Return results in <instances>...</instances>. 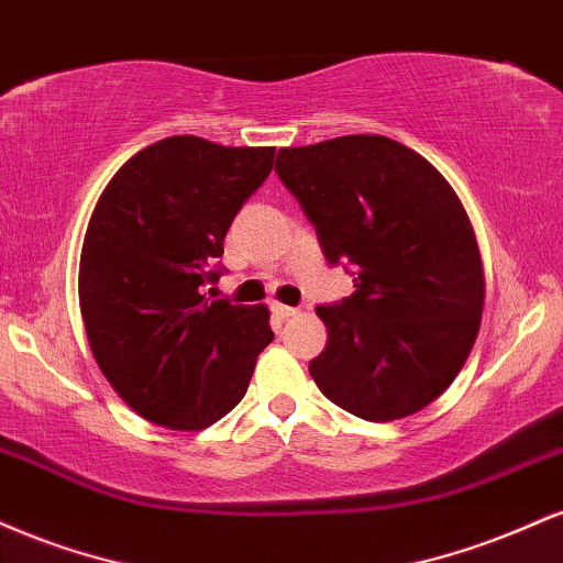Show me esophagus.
I'll return each mask as SVG.
<instances>
[{"label":"esophagus","mask_w":563,"mask_h":563,"mask_svg":"<svg viewBox=\"0 0 563 563\" xmlns=\"http://www.w3.org/2000/svg\"><path fill=\"white\" fill-rule=\"evenodd\" d=\"M271 313L276 316V319H292V316H297V308H292V306H282V302H274V306H271Z\"/></svg>","instance_id":"1"}]
</instances>
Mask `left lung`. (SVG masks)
Wrapping results in <instances>:
<instances>
[{
    "label": "left lung",
    "instance_id": "8db88e82",
    "mask_svg": "<svg viewBox=\"0 0 563 563\" xmlns=\"http://www.w3.org/2000/svg\"><path fill=\"white\" fill-rule=\"evenodd\" d=\"M321 253L355 292L319 306L327 347L308 363L334 406L366 421L411 416L445 393L479 332L485 276L451 184L387 136H336L276 155Z\"/></svg>",
    "mask_w": 563,
    "mask_h": 563
}]
</instances>
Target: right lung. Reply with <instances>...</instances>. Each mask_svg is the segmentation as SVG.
Listing matches in <instances>:
<instances>
[{
  "mask_svg": "<svg viewBox=\"0 0 563 563\" xmlns=\"http://www.w3.org/2000/svg\"><path fill=\"white\" fill-rule=\"evenodd\" d=\"M274 147L168 136L110 178L84 236L78 300L91 353L147 421L195 432L244 398L274 340L266 306L210 300L223 236Z\"/></svg>",
  "mask_w": 563,
  "mask_h": 563,
  "instance_id": "1",
  "label": "right lung"
}]
</instances>
